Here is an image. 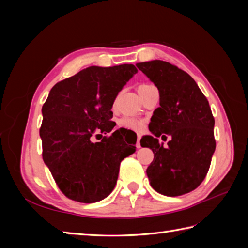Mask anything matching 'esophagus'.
I'll return each mask as SVG.
<instances>
[{
  "label": "esophagus",
  "mask_w": 248,
  "mask_h": 248,
  "mask_svg": "<svg viewBox=\"0 0 248 248\" xmlns=\"http://www.w3.org/2000/svg\"><path fill=\"white\" fill-rule=\"evenodd\" d=\"M140 140H141V136H140V134H138V137H137V143H136V146H137L138 149H140V148H141Z\"/></svg>",
  "instance_id": "34e87169"
}]
</instances>
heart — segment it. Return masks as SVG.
I'll return each mask as SVG.
<instances>
[{"label":"heart","instance_id":"b5f03b06","mask_svg":"<svg viewBox=\"0 0 248 248\" xmlns=\"http://www.w3.org/2000/svg\"><path fill=\"white\" fill-rule=\"evenodd\" d=\"M150 86L146 85V84H142L138 90L143 89V87ZM143 121L137 118H132V117H123V118L118 120V125L119 128L123 129H127V130H131V131H141L142 128H143Z\"/></svg>","mask_w":248,"mask_h":248}]
</instances>
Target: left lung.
Segmentation results:
<instances>
[{
    "mask_svg": "<svg viewBox=\"0 0 248 248\" xmlns=\"http://www.w3.org/2000/svg\"><path fill=\"white\" fill-rule=\"evenodd\" d=\"M137 66L159 92V107L149 124L155 137L140 141L154 153L146 170L151 186L164 196L188 194L203 182L216 150L215 118L208 99L195 79L174 64L153 60ZM163 133L172 137L167 148L157 140Z\"/></svg>",
    "mask_w": 248,
    "mask_h": 248,
    "instance_id": "left-lung-1",
    "label": "left lung"
}]
</instances>
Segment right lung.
Masks as SVG:
<instances>
[{
	"instance_id": "1",
	"label": "right lung",
	"mask_w": 248,
	"mask_h": 248,
	"mask_svg": "<svg viewBox=\"0 0 248 248\" xmlns=\"http://www.w3.org/2000/svg\"><path fill=\"white\" fill-rule=\"evenodd\" d=\"M137 72L133 64L90 66L50 91L39 130L43 158L69 199L92 203L106 198L116 186L121 161L136 152L137 139L123 146L119 130L99 142L92 138L114 129L112 105Z\"/></svg>"
}]
</instances>
